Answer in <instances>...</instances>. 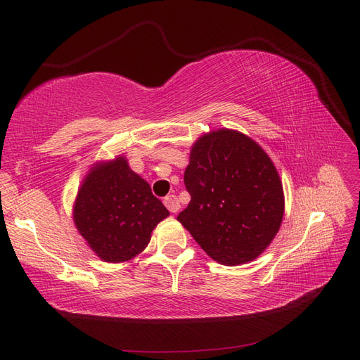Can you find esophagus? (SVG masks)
<instances>
[{
  "label": "esophagus",
  "instance_id": "obj_1",
  "mask_svg": "<svg viewBox=\"0 0 360 360\" xmlns=\"http://www.w3.org/2000/svg\"><path fill=\"white\" fill-rule=\"evenodd\" d=\"M163 204L167 205V209L171 213H177L180 210V201H179V198L176 197V195H168V197L163 200Z\"/></svg>",
  "mask_w": 360,
  "mask_h": 360
}]
</instances>
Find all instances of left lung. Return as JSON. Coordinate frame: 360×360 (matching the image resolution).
Instances as JSON below:
<instances>
[{"instance_id": "obj_1", "label": "left lung", "mask_w": 360, "mask_h": 360, "mask_svg": "<svg viewBox=\"0 0 360 360\" xmlns=\"http://www.w3.org/2000/svg\"><path fill=\"white\" fill-rule=\"evenodd\" d=\"M184 184L191 202L177 221L219 264L254 261L278 234L285 207L279 174L238 130L222 127L195 141Z\"/></svg>"}]
</instances>
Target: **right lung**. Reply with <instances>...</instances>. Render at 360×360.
Listing matches in <instances>:
<instances>
[{
	"instance_id": "right-lung-1",
	"label": "right lung",
	"mask_w": 360,
	"mask_h": 360,
	"mask_svg": "<svg viewBox=\"0 0 360 360\" xmlns=\"http://www.w3.org/2000/svg\"><path fill=\"white\" fill-rule=\"evenodd\" d=\"M168 216L150 184L122 155L93 163L73 204L76 230L105 263H124L139 255Z\"/></svg>"
}]
</instances>
